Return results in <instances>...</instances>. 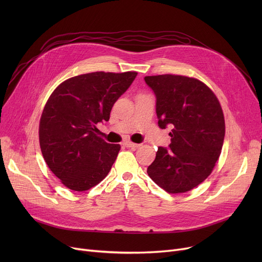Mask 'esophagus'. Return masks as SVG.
Here are the masks:
<instances>
[{
    "label": "esophagus",
    "mask_w": 262,
    "mask_h": 262,
    "mask_svg": "<svg viewBox=\"0 0 262 262\" xmlns=\"http://www.w3.org/2000/svg\"><path fill=\"white\" fill-rule=\"evenodd\" d=\"M123 145L126 146V147H130V148H138L140 146V144H137V143H133L130 141H124Z\"/></svg>",
    "instance_id": "34e87169"
}]
</instances>
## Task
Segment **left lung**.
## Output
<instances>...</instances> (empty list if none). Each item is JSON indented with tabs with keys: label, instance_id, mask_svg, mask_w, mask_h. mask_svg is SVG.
Instances as JSON below:
<instances>
[{
	"label": "left lung",
	"instance_id": "left-lung-1",
	"mask_svg": "<svg viewBox=\"0 0 262 262\" xmlns=\"http://www.w3.org/2000/svg\"><path fill=\"white\" fill-rule=\"evenodd\" d=\"M156 96L160 128H172L169 148L159 146L147 174L169 193H184L207 178L221 154L225 121L214 93L196 78L145 76Z\"/></svg>",
	"mask_w": 262,
	"mask_h": 262
}]
</instances>
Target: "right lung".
Segmentation results:
<instances>
[{
  "instance_id": "right-lung-1",
  "label": "right lung",
  "mask_w": 262,
  "mask_h": 262,
  "mask_svg": "<svg viewBox=\"0 0 262 262\" xmlns=\"http://www.w3.org/2000/svg\"><path fill=\"white\" fill-rule=\"evenodd\" d=\"M137 72H93L69 78L49 98L39 125L41 153L50 170L74 191H86L109 173L121 148L98 136L114 104Z\"/></svg>"
}]
</instances>
